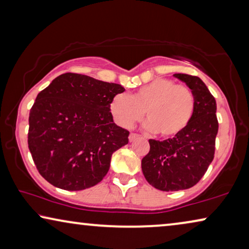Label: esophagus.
Here are the masks:
<instances>
[{
    "label": "esophagus",
    "instance_id": "1",
    "mask_svg": "<svg viewBox=\"0 0 249 249\" xmlns=\"http://www.w3.org/2000/svg\"><path fill=\"white\" fill-rule=\"evenodd\" d=\"M138 138H139L138 134H135V133H131L128 136V140H129V142H133V141H135Z\"/></svg>",
    "mask_w": 249,
    "mask_h": 249
}]
</instances>
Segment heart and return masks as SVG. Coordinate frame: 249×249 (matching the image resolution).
Segmentation results:
<instances>
[{"label":"heart","mask_w":249,"mask_h":249,"mask_svg":"<svg viewBox=\"0 0 249 249\" xmlns=\"http://www.w3.org/2000/svg\"><path fill=\"white\" fill-rule=\"evenodd\" d=\"M109 110L115 122L126 128L141 121L145 111L148 131H157L163 138H173L191 123L195 111V98L188 87L159 78L140 87L132 96L115 94Z\"/></svg>","instance_id":"b5f03b06"}]
</instances>
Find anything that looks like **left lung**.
Listing matches in <instances>:
<instances>
[{
  "label": "left lung",
  "instance_id": "left-lung-1",
  "mask_svg": "<svg viewBox=\"0 0 249 249\" xmlns=\"http://www.w3.org/2000/svg\"><path fill=\"white\" fill-rule=\"evenodd\" d=\"M174 76L192 90L195 111L180 134L163 141L149 140L150 151L142 159V171L150 185L163 192L187 190L198 183L214 158L219 128L215 99L205 83L183 73Z\"/></svg>",
  "mask_w": 249,
  "mask_h": 249
}]
</instances>
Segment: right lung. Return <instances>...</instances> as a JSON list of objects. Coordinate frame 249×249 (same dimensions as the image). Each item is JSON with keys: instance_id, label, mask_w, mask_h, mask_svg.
Wrapping results in <instances>:
<instances>
[{"instance_id": "add662e5", "label": "right lung", "mask_w": 249, "mask_h": 249, "mask_svg": "<svg viewBox=\"0 0 249 249\" xmlns=\"http://www.w3.org/2000/svg\"><path fill=\"white\" fill-rule=\"evenodd\" d=\"M125 89L88 75L64 73L38 93L29 114L28 146L48 183L81 191L103 180L111 155L129 132L114 123L109 105Z\"/></svg>"}]
</instances>
